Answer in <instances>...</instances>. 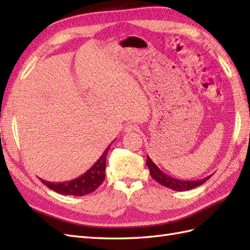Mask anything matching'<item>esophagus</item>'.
Here are the masks:
<instances>
[{
    "instance_id": "34e87169",
    "label": "esophagus",
    "mask_w": 250,
    "mask_h": 250,
    "mask_svg": "<svg viewBox=\"0 0 250 250\" xmlns=\"http://www.w3.org/2000/svg\"><path fill=\"white\" fill-rule=\"evenodd\" d=\"M135 130H137V125H126L125 128V133H130V132L135 131Z\"/></svg>"
}]
</instances>
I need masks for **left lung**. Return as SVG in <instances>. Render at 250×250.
I'll list each match as a JSON object with an SVG mask.
<instances>
[{
  "mask_svg": "<svg viewBox=\"0 0 250 250\" xmlns=\"http://www.w3.org/2000/svg\"><path fill=\"white\" fill-rule=\"evenodd\" d=\"M146 164L148 168H149L150 175L153 179H156L159 184H161L162 186H164V187L169 188L172 190H176V191H186V190L193 189L195 187H199V186L204 184L206 180H208L210 178V176H207L205 178L196 179V180H180L177 178L171 177L166 173H163L161 169L152 162L151 159L148 156H147Z\"/></svg>",
  "mask_w": 250,
  "mask_h": 250,
  "instance_id": "8db88e82",
  "label": "left lung"
}]
</instances>
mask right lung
<instances>
[{"mask_svg": "<svg viewBox=\"0 0 250 250\" xmlns=\"http://www.w3.org/2000/svg\"><path fill=\"white\" fill-rule=\"evenodd\" d=\"M110 145L106 148L103 155L98 159V161L95 162L86 173H83L75 179L70 180V182L61 183H50L42 178L40 179L42 180V183L46 185L49 189L63 195L83 196L91 193L94 190H97L99 188V186L103 183V180L105 178L106 157H107V152Z\"/></svg>", "mask_w": 250, "mask_h": 250, "instance_id": "obj_1", "label": "right lung"}]
</instances>
